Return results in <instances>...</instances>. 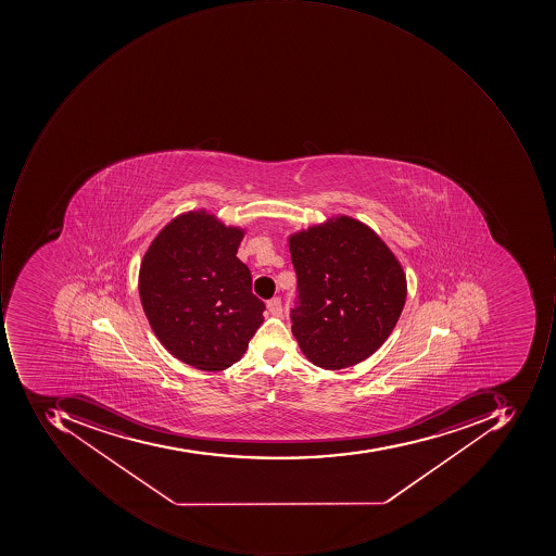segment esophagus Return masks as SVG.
I'll use <instances>...</instances> for the list:
<instances>
[{
    "mask_svg": "<svg viewBox=\"0 0 556 556\" xmlns=\"http://www.w3.org/2000/svg\"><path fill=\"white\" fill-rule=\"evenodd\" d=\"M267 308H269V313L273 314V316H280V314H282V302H280L279 298L270 299V301L267 302Z\"/></svg>",
    "mask_w": 556,
    "mask_h": 556,
    "instance_id": "34e87169",
    "label": "esophagus"
}]
</instances>
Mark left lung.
Listing matches in <instances>:
<instances>
[{"instance_id": "1", "label": "left lung", "mask_w": 556, "mask_h": 556, "mask_svg": "<svg viewBox=\"0 0 556 556\" xmlns=\"http://www.w3.org/2000/svg\"><path fill=\"white\" fill-rule=\"evenodd\" d=\"M299 305L292 334L311 363L338 370L372 356L406 302L403 265L356 218L336 215L289 237Z\"/></svg>"}]
</instances>
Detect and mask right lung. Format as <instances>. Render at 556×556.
<instances>
[{
	"label": "right lung",
	"instance_id": "obj_1",
	"mask_svg": "<svg viewBox=\"0 0 556 556\" xmlns=\"http://www.w3.org/2000/svg\"><path fill=\"white\" fill-rule=\"evenodd\" d=\"M243 233L207 211L186 212L160 230L140 264L150 327L172 356L195 369L236 364L264 323L251 270L237 257Z\"/></svg>",
	"mask_w": 556,
	"mask_h": 556
}]
</instances>
